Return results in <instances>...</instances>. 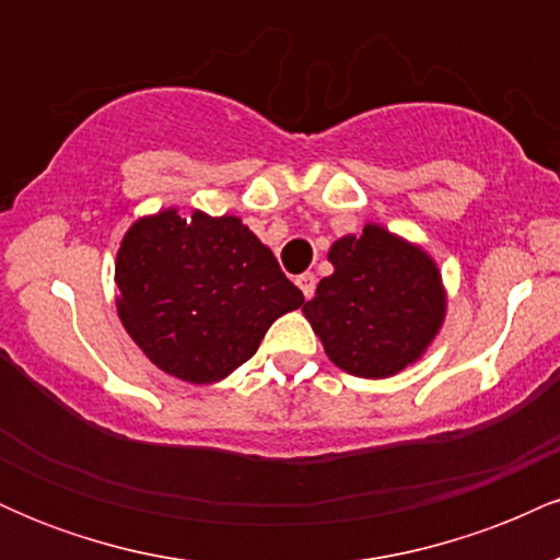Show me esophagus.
<instances>
[{
  "instance_id": "obj_1",
  "label": "esophagus",
  "mask_w": 560,
  "mask_h": 560,
  "mask_svg": "<svg viewBox=\"0 0 560 560\" xmlns=\"http://www.w3.org/2000/svg\"><path fill=\"white\" fill-rule=\"evenodd\" d=\"M294 284L300 287V292L305 294V300H311L313 294H316V276L313 273H300L298 279H294Z\"/></svg>"
}]
</instances>
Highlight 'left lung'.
Here are the masks:
<instances>
[{
	"label": "left lung",
	"mask_w": 560,
	"mask_h": 560,
	"mask_svg": "<svg viewBox=\"0 0 560 560\" xmlns=\"http://www.w3.org/2000/svg\"><path fill=\"white\" fill-rule=\"evenodd\" d=\"M334 273L302 313L334 365L352 376H395L419 361L445 318L434 260L410 242L365 223L361 236L331 244Z\"/></svg>",
	"instance_id": "obj_1"
}]
</instances>
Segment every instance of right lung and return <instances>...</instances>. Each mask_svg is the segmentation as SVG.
<instances>
[{
    "label": "right lung",
    "mask_w": 560,
    "mask_h": 560,
    "mask_svg": "<svg viewBox=\"0 0 560 560\" xmlns=\"http://www.w3.org/2000/svg\"><path fill=\"white\" fill-rule=\"evenodd\" d=\"M118 316L165 374L213 384L255 355L305 298L240 218L176 210L141 218L115 262Z\"/></svg>",
    "instance_id": "right-lung-1"
}]
</instances>
